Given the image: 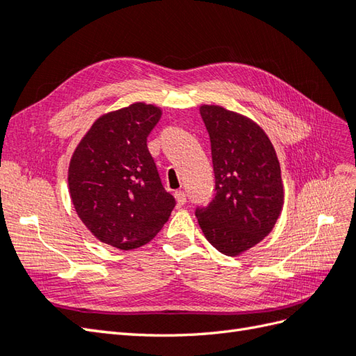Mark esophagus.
<instances>
[{"instance_id":"34e87169","label":"esophagus","mask_w":356,"mask_h":356,"mask_svg":"<svg viewBox=\"0 0 356 356\" xmlns=\"http://www.w3.org/2000/svg\"><path fill=\"white\" fill-rule=\"evenodd\" d=\"M175 197L179 204H185L186 203V193L181 191V189H179V191L175 193Z\"/></svg>"}]
</instances>
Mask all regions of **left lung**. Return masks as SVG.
<instances>
[{
	"label": "left lung",
	"mask_w": 356,
	"mask_h": 356,
	"mask_svg": "<svg viewBox=\"0 0 356 356\" xmlns=\"http://www.w3.org/2000/svg\"><path fill=\"white\" fill-rule=\"evenodd\" d=\"M211 138L216 195L197 206L206 239L235 256L262 241L282 211L284 185L275 148L258 124L220 106H202Z\"/></svg>",
	"instance_id": "obj_1"
}]
</instances>
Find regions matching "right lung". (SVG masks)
I'll use <instances>...</instances> for the list:
<instances>
[{
    "label": "right lung",
    "mask_w": 356,
    "mask_h": 356,
    "mask_svg": "<svg viewBox=\"0 0 356 356\" xmlns=\"http://www.w3.org/2000/svg\"><path fill=\"white\" fill-rule=\"evenodd\" d=\"M161 115L144 103L103 115L70 162V194L80 220L102 243L121 250L153 239L176 206L147 147Z\"/></svg>",
    "instance_id": "add662e5"
}]
</instances>
